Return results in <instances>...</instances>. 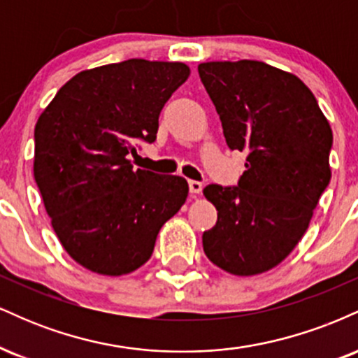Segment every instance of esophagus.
<instances>
[{
	"label": "esophagus",
	"mask_w": 358,
	"mask_h": 358,
	"mask_svg": "<svg viewBox=\"0 0 358 358\" xmlns=\"http://www.w3.org/2000/svg\"><path fill=\"white\" fill-rule=\"evenodd\" d=\"M188 188H190V193H193V195H199L203 190V185L200 182H195V180H190L188 182Z\"/></svg>",
	"instance_id": "34e87169"
}]
</instances>
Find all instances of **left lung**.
Masks as SVG:
<instances>
[{
  "label": "left lung",
  "mask_w": 358,
  "mask_h": 358,
  "mask_svg": "<svg viewBox=\"0 0 358 358\" xmlns=\"http://www.w3.org/2000/svg\"><path fill=\"white\" fill-rule=\"evenodd\" d=\"M199 73L229 148L248 153L237 187L203 188L217 208L203 250L236 276L266 273L296 248L330 183V122L305 82L264 62H205Z\"/></svg>",
  "instance_id": "8db88e82"
}]
</instances>
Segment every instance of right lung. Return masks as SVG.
I'll list each match as a JSON object with an SVG mask.
<instances>
[{"label":"right lung","instance_id":"obj_1","mask_svg":"<svg viewBox=\"0 0 358 358\" xmlns=\"http://www.w3.org/2000/svg\"><path fill=\"white\" fill-rule=\"evenodd\" d=\"M188 76L182 62L102 65L73 76L40 114L35 182L60 244L85 269L141 268L187 200V180L133 170L129 155L155 141L163 106Z\"/></svg>","mask_w":358,"mask_h":358}]
</instances>
